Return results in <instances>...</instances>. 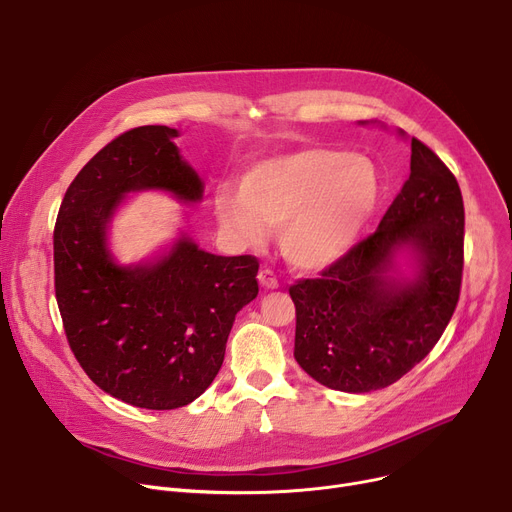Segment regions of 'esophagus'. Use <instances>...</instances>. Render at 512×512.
Masks as SVG:
<instances>
[{
  "label": "esophagus",
  "instance_id": "esophagus-1",
  "mask_svg": "<svg viewBox=\"0 0 512 512\" xmlns=\"http://www.w3.org/2000/svg\"><path fill=\"white\" fill-rule=\"evenodd\" d=\"M257 280H259V284H261L263 288H267V290L278 288V278H276V274H274L272 270H261V272L257 274Z\"/></svg>",
  "mask_w": 512,
  "mask_h": 512
}]
</instances>
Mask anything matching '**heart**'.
<instances>
[{"instance_id":"b5f03b06","label":"heart","mask_w":512,"mask_h":512,"mask_svg":"<svg viewBox=\"0 0 512 512\" xmlns=\"http://www.w3.org/2000/svg\"><path fill=\"white\" fill-rule=\"evenodd\" d=\"M215 195L222 228L247 245H261L280 228L290 265L319 272L351 253L380 203V174L369 159L338 149L305 147L253 164Z\"/></svg>"}]
</instances>
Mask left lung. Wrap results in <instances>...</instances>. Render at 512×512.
I'll use <instances>...</instances> for the list:
<instances>
[{
	"instance_id": "1",
	"label": "left lung",
	"mask_w": 512,
	"mask_h": 512,
	"mask_svg": "<svg viewBox=\"0 0 512 512\" xmlns=\"http://www.w3.org/2000/svg\"><path fill=\"white\" fill-rule=\"evenodd\" d=\"M463 238L459 182L413 137L409 180L378 230L319 278L290 286L294 359L315 382L342 392L363 394L400 380L436 346L459 303ZM405 248L418 272L396 281L393 257Z\"/></svg>"
}]
</instances>
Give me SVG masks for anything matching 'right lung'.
I'll return each instance as SVG.
<instances>
[{
    "instance_id": "1",
    "label": "right lung",
    "mask_w": 512,
    "mask_h": 512,
    "mask_svg": "<svg viewBox=\"0 0 512 512\" xmlns=\"http://www.w3.org/2000/svg\"><path fill=\"white\" fill-rule=\"evenodd\" d=\"M176 137V128L139 126L107 143L68 186L53 230L56 299L76 361L103 392L153 411L209 388L236 313L259 292L257 257L213 255L188 234L139 265H118L107 249L128 193L201 201L203 182Z\"/></svg>"
}]
</instances>
